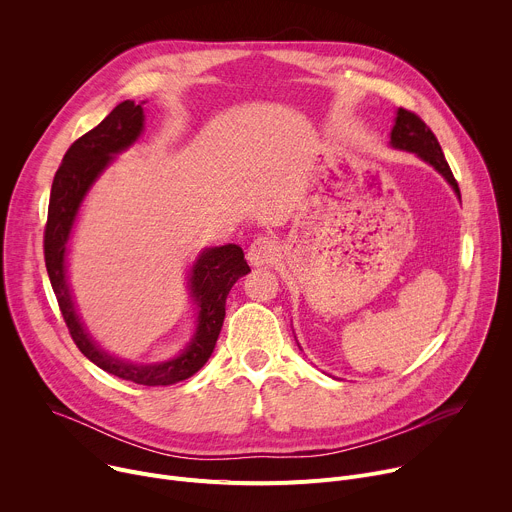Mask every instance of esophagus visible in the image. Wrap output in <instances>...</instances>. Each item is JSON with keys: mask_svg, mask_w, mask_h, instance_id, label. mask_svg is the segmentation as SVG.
<instances>
[{"mask_svg": "<svg viewBox=\"0 0 512 512\" xmlns=\"http://www.w3.org/2000/svg\"><path fill=\"white\" fill-rule=\"evenodd\" d=\"M277 255V243L271 237H257L247 249V259L253 267L267 265L275 259Z\"/></svg>", "mask_w": 512, "mask_h": 512, "instance_id": "34e87169", "label": "esophagus"}]
</instances>
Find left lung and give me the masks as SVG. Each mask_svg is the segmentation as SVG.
<instances>
[{
	"instance_id": "obj_1",
	"label": "left lung",
	"mask_w": 512,
	"mask_h": 512,
	"mask_svg": "<svg viewBox=\"0 0 512 512\" xmlns=\"http://www.w3.org/2000/svg\"><path fill=\"white\" fill-rule=\"evenodd\" d=\"M390 147L398 149V151H406V153H414L418 159H423L425 163H429L435 171H439L445 181L451 185L455 196L461 200L459 196V188L457 181L445 161V155L441 151V145L435 138V134L431 132V128L418 118L416 114L398 108L396 110V118H394V126L390 132Z\"/></svg>"
}]
</instances>
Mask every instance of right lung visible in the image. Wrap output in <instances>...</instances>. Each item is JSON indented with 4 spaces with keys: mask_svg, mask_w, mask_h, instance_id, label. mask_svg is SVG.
Instances as JSON below:
<instances>
[{
    "mask_svg": "<svg viewBox=\"0 0 512 512\" xmlns=\"http://www.w3.org/2000/svg\"><path fill=\"white\" fill-rule=\"evenodd\" d=\"M143 104L145 102L136 104L132 100L118 104L96 128L77 138L65 153L51 188L49 220L44 228V263L69 333L91 363L134 384L169 386L188 380L210 359L224 322L226 296L251 267L239 245L228 243L200 251L188 271V292L196 306V329L188 345L171 359L153 363L124 361L108 353L89 335L67 275L71 235L83 200L94 183L120 153L128 151L141 138L145 130Z\"/></svg>",
    "mask_w": 512,
    "mask_h": 512,
    "instance_id": "1",
    "label": "right lung"
}]
</instances>
